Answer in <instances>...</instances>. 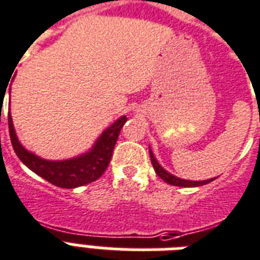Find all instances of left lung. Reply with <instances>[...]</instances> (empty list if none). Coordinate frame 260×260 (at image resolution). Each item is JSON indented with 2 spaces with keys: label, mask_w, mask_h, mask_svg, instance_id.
Listing matches in <instances>:
<instances>
[{
  "label": "left lung",
  "mask_w": 260,
  "mask_h": 260,
  "mask_svg": "<svg viewBox=\"0 0 260 260\" xmlns=\"http://www.w3.org/2000/svg\"><path fill=\"white\" fill-rule=\"evenodd\" d=\"M149 153H150V161H152V166L156 171V174L160 176V178L164 180L166 183L168 184H172V186H178V187H199V186H203V184H207V183L213 182L216 178L213 179H207V180H187V179H182V178H178V176H175V175L170 174L168 171H166L162 168L158 161L156 160L154 157V154H153L152 149L149 146Z\"/></svg>",
  "instance_id": "obj_1"
}]
</instances>
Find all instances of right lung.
Masks as SVG:
<instances>
[{
  "label": "right lung",
  "mask_w": 260,
  "mask_h": 260,
  "mask_svg": "<svg viewBox=\"0 0 260 260\" xmlns=\"http://www.w3.org/2000/svg\"><path fill=\"white\" fill-rule=\"evenodd\" d=\"M126 120L127 118L124 115L116 119L110 127L106 128L99 136L93 146L88 152L82 153L77 157L68 158V160H46V158L36 156L35 153L27 150L20 144L19 138L16 136L15 126L12 122L11 112L8 114L12 146L15 149L17 157L32 172L39 175L40 178L46 179L54 186L62 187V188H76V187L84 186V184L98 180L104 174V171L107 170L110 160H111L120 128Z\"/></svg>",
  "instance_id": "obj_1"
}]
</instances>
